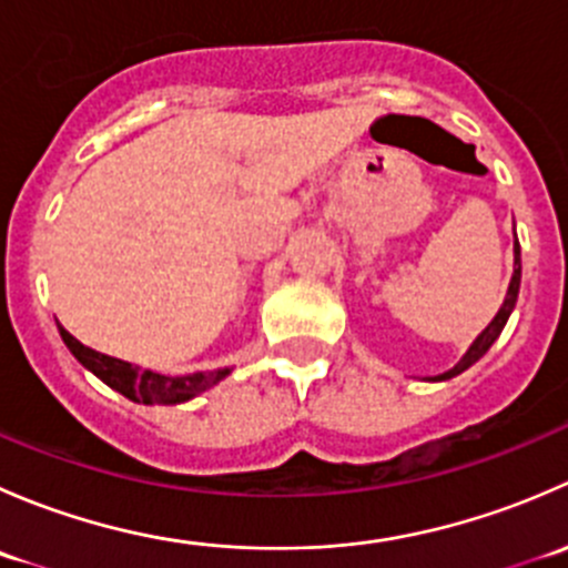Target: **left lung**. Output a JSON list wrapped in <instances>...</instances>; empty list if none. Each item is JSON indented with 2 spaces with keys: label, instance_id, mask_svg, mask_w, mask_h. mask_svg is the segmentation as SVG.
Segmentation results:
<instances>
[{
  "label": "left lung",
  "instance_id": "8db88e82",
  "mask_svg": "<svg viewBox=\"0 0 568 568\" xmlns=\"http://www.w3.org/2000/svg\"><path fill=\"white\" fill-rule=\"evenodd\" d=\"M517 236V233H514ZM519 283H523V255H519V242H514V274H511V283H508V291H506V300H503L500 311H497V316L489 321V326H486L484 332H480L478 337H475L473 343H469V348L464 352V357L459 359V363L454 365L450 371H445V374H437L432 376L428 382H445V379H454V376H459L462 371H467L469 365L478 363L480 357H484L486 352L491 348V343L500 337L503 326H506L508 316H511L514 305H517V296H519Z\"/></svg>",
  "mask_w": 568,
  "mask_h": 568
}]
</instances>
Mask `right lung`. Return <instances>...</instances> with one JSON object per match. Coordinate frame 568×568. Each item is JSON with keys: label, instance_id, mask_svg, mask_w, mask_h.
Wrapping results in <instances>:
<instances>
[{"label": "right lung", "instance_id": "obj_1", "mask_svg": "<svg viewBox=\"0 0 568 568\" xmlns=\"http://www.w3.org/2000/svg\"><path fill=\"white\" fill-rule=\"evenodd\" d=\"M60 329L62 343L68 346V352L90 371V374L99 376L106 387L118 390L120 395H125L134 404H162V406H173V404H183V400L194 398V395L205 393L209 387H214L216 382L225 379L231 374V368H220V371H209V374H189V376H164L156 374V371H142L136 365L125 363V359L109 357V354L95 352V348L84 346L79 343L71 332L65 329L62 324H57Z\"/></svg>", "mask_w": 568, "mask_h": 568}]
</instances>
